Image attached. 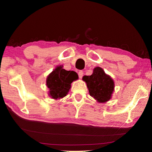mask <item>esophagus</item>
<instances>
[{"mask_svg": "<svg viewBox=\"0 0 152 152\" xmlns=\"http://www.w3.org/2000/svg\"><path fill=\"white\" fill-rule=\"evenodd\" d=\"M78 76H79V78H82V76H83V74H84L83 71H82V70H80V71L78 72Z\"/></svg>", "mask_w": 152, "mask_h": 152, "instance_id": "34e87169", "label": "esophagus"}]
</instances>
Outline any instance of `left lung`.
<instances>
[{
	"label": "left lung",
	"instance_id": "8db88e82",
	"mask_svg": "<svg viewBox=\"0 0 152 152\" xmlns=\"http://www.w3.org/2000/svg\"><path fill=\"white\" fill-rule=\"evenodd\" d=\"M82 80L86 82L91 96L99 102H105L110 99L114 91V82L101 68H95L91 76H84Z\"/></svg>",
	"mask_w": 152,
	"mask_h": 152
}]
</instances>
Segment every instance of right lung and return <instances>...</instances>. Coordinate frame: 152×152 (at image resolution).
<instances>
[{
  "label": "right lung",
  "instance_id": "right-lung-1",
  "mask_svg": "<svg viewBox=\"0 0 152 152\" xmlns=\"http://www.w3.org/2000/svg\"><path fill=\"white\" fill-rule=\"evenodd\" d=\"M78 78V74L75 72L67 71L61 66L57 67L48 76L46 82L51 98L58 99L66 96L71 83Z\"/></svg>",
  "mask_w": 152,
  "mask_h": 152
}]
</instances>
